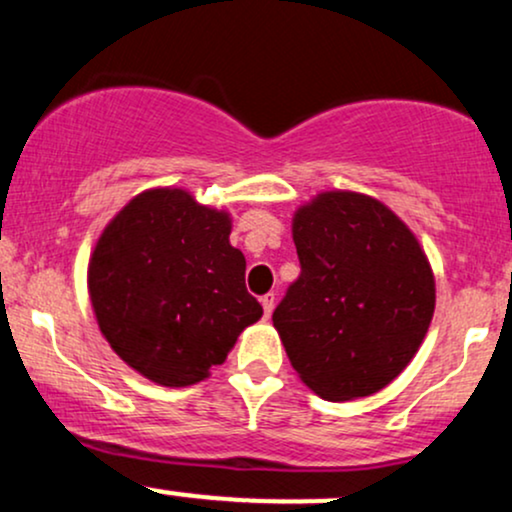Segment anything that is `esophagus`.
Wrapping results in <instances>:
<instances>
[{
  "mask_svg": "<svg viewBox=\"0 0 512 512\" xmlns=\"http://www.w3.org/2000/svg\"><path fill=\"white\" fill-rule=\"evenodd\" d=\"M274 293H264V296L260 298V303H262V308H264V317H269L272 315V310H274Z\"/></svg>",
  "mask_w": 512,
  "mask_h": 512,
  "instance_id": "34e87169",
  "label": "esophagus"
}]
</instances>
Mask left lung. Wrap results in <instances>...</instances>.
Masks as SVG:
<instances>
[{
  "label": "left lung",
  "mask_w": 512,
  "mask_h": 512,
  "mask_svg": "<svg viewBox=\"0 0 512 512\" xmlns=\"http://www.w3.org/2000/svg\"><path fill=\"white\" fill-rule=\"evenodd\" d=\"M301 276L272 320L291 366L315 395H375L424 342L436 279L392 209L361 192H320L293 214Z\"/></svg>",
  "instance_id": "8db88e82"
}]
</instances>
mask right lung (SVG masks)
Here are the masks:
<instances>
[{
    "label": "right lung",
    "instance_id": "add662e5",
    "mask_svg": "<svg viewBox=\"0 0 512 512\" xmlns=\"http://www.w3.org/2000/svg\"><path fill=\"white\" fill-rule=\"evenodd\" d=\"M228 236L231 214L180 187L142 192L103 228L88 260L93 313L110 349L151 383L209 378L262 317Z\"/></svg>",
    "mask_w": 512,
    "mask_h": 512
}]
</instances>
